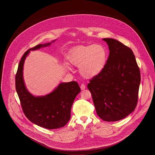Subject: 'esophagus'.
Instances as JSON below:
<instances>
[{
    "mask_svg": "<svg viewBox=\"0 0 155 155\" xmlns=\"http://www.w3.org/2000/svg\"><path fill=\"white\" fill-rule=\"evenodd\" d=\"M85 88H86V87H85V85L84 84H82V85H81V90H84Z\"/></svg>",
    "mask_w": 155,
    "mask_h": 155,
    "instance_id": "obj_1",
    "label": "esophagus"
}]
</instances>
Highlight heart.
Segmentation results:
<instances>
[{
    "label": "heart",
    "instance_id": "heart-1",
    "mask_svg": "<svg viewBox=\"0 0 155 155\" xmlns=\"http://www.w3.org/2000/svg\"><path fill=\"white\" fill-rule=\"evenodd\" d=\"M68 60L72 65L79 67L81 76L91 79L100 74L105 68L107 52L101 45L78 46L70 51ZM66 68L68 69L69 67L66 64Z\"/></svg>",
    "mask_w": 155,
    "mask_h": 155
}]
</instances>
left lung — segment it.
I'll list each match as a JSON object with an SVG mask.
<instances>
[{
    "instance_id": "1",
    "label": "left lung",
    "mask_w": 155,
    "mask_h": 155,
    "mask_svg": "<svg viewBox=\"0 0 155 155\" xmlns=\"http://www.w3.org/2000/svg\"><path fill=\"white\" fill-rule=\"evenodd\" d=\"M110 51L103 71L88 85L98 116L107 122L122 119L135 110L141 77L133 51L117 40L105 38Z\"/></svg>"
}]
</instances>
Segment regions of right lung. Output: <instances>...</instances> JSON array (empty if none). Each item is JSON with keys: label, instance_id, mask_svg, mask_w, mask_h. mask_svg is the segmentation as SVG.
<instances>
[{"label": "right lung", "instance_id": "1", "mask_svg": "<svg viewBox=\"0 0 155 155\" xmlns=\"http://www.w3.org/2000/svg\"><path fill=\"white\" fill-rule=\"evenodd\" d=\"M55 41L38 45L26 51L19 63L15 76L16 90L25 116L35 125L49 130L60 128L66 125L70 119L72 104L81 88L75 81L61 82L50 93L35 96L26 88L23 70L25 60L31 51L50 46Z\"/></svg>", "mask_w": 155, "mask_h": 155}]
</instances>
